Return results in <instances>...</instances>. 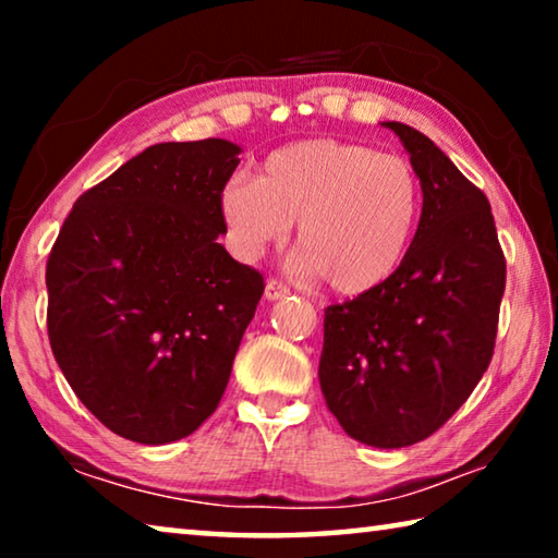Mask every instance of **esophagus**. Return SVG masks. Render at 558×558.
<instances>
[{
    "mask_svg": "<svg viewBox=\"0 0 558 558\" xmlns=\"http://www.w3.org/2000/svg\"><path fill=\"white\" fill-rule=\"evenodd\" d=\"M288 295H290V288L286 286V282H280L276 278H270L266 282V298L268 300H282V298H288Z\"/></svg>",
    "mask_w": 558,
    "mask_h": 558,
    "instance_id": "esophagus-1",
    "label": "esophagus"
}]
</instances>
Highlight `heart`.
Returning <instances> with one entry per match:
<instances>
[{
    "mask_svg": "<svg viewBox=\"0 0 558 558\" xmlns=\"http://www.w3.org/2000/svg\"><path fill=\"white\" fill-rule=\"evenodd\" d=\"M221 216L243 256L295 226L300 266L342 295L389 280L411 248L421 182L399 155L342 140H305L270 153L256 177L221 189Z\"/></svg>",
    "mask_w": 558,
    "mask_h": 558,
    "instance_id": "heart-1",
    "label": "heart"
}]
</instances>
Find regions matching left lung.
<instances>
[{
    "mask_svg": "<svg viewBox=\"0 0 558 558\" xmlns=\"http://www.w3.org/2000/svg\"><path fill=\"white\" fill-rule=\"evenodd\" d=\"M423 211L399 270L325 310L319 386L347 436L403 448L456 413L493 359L507 263L487 196L403 122Z\"/></svg>",
    "mask_w": 558,
    "mask_h": 558,
    "instance_id": "left-lung-1",
    "label": "left lung"
}]
</instances>
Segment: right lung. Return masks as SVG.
Listing matches in <instances>:
<instances>
[{
    "mask_svg": "<svg viewBox=\"0 0 558 558\" xmlns=\"http://www.w3.org/2000/svg\"><path fill=\"white\" fill-rule=\"evenodd\" d=\"M241 147H147L88 189L49 263V342L102 426L165 446L216 411L256 315L263 276L221 243V189Z\"/></svg>",
    "mask_w": 558,
    "mask_h": 558,
    "instance_id": "right-lung-1",
    "label": "right lung"
}]
</instances>
